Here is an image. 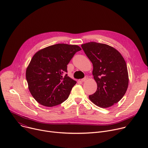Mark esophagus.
<instances>
[{
    "instance_id": "esophagus-1",
    "label": "esophagus",
    "mask_w": 148,
    "mask_h": 148,
    "mask_svg": "<svg viewBox=\"0 0 148 148\" xmlns=\"http://www.w3.org/2000/svg\"><path fill=\"white\" fill-rule=\"evenodd\" d=\"M88 78V75H86L85 77H84V78H82V79H81V81L82 82H84V81H86L87 79Z\"/></svg>"
}]
</instances>
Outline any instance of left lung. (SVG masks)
I'll return each instance as SVG.
<instances>
[{"mask_svg":"<svg viewBox=\"0 0 148 148\" xmlns=\"http://www.w3.org/2000/svg\"><path fill=\"white\" fill-rule=\"evenodd\" d=\"M81 47L92 63V75L97 84L96 92L89 98L98 107H110L127 90L129 78L126 62L118 51L107 45L90 42Z\"/></svg>","mask_w":148,"mask_h":148,"instance_id":"obj_1","label":"left lung"}]
</instances>
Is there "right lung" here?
<instances>
[{"label": "right lung", "instance_id": "right-lung-1", "mask_svg": "<svg viewBox=\"0 0 148 148\" xmlns=\"http://www.w3.org/2000/svg\"><path fill=\"white\" fill-rule=\"evenodd\" d=\"M81 49L57 44L37 51L26 69L29 91L41 105L51 107L65 101L76 84L67 74V64Z\"/></svg>", "mask_w": 148, "mask_h": 148}]
</instances>
